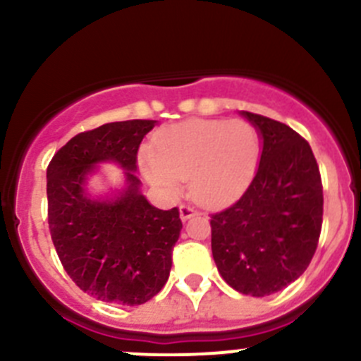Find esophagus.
<instances>
[{
	"label": "esophagus",
	"mask_w": 361,
	"mask_h": 361,
	"mask_svg": "<svg viewBox=\"0 0 361 361\" xmlns=\"http://www.w3.org/2000/svg\"><path fill=\"white\" fill-rule=\"evenodd\" d=\"M194 216H197V211H195L194 207H190V206H181L180 207V218L183 221L190 220V218H194Z\"/></svg>",
	"instance_id": "obj_1"
}]
</instances>
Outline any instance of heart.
I'll use <instances>...</instances> for the list:
<instances>
[{
	"label": "heart",
	"instance_id": "b5f03b06",
	"mask_svg": "<svg viewBox=\"0 0 361 361\" xmlns=\"http://www.w3.org/2000/svg\"><path fill=\"white\" fill-rule=\"evenodd\" d=\"M260 140L243 120H185L167 126L145 147L140 166L166 199H176L190 178V194L206 207L234 201L257 173Z\"/></svg>",
	"mask_w": 361,
	"mask_h": 361
}]
</instances>
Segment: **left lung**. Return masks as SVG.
Wrapping results in <instances>:
<instances>
[{
  "mask_svg": "<svg viewBox=\"0 0 361 361\" xmlns=\"http://www.w3.org/2000/svg\"><path fill=\"white\" fill-rule=\"evenodd\" d=\"M241 115L260 136V160L241 199L211 216V250L228 286L265 297L307 269L322 232L323 188L304 137L267 116Z\"/></svg>",
  "mask_w": 361,
  "mask_h": 361,
  "instance_id": "obj_1",
  "label": "left lung"
}]
</instances>
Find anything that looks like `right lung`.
<instances>
[{"instance_id": "1", "label": "right lung", "mask_w": 361, "mask_h": 361, "mask_svg": "<svg viewBox=\"0 0 361 361\" xmlns=\"http://www.w3.org/2000/svg\"><path fill=\"white\" fill-rule=\"evenodd\" d=\"M157 120L111 122L76 134L47 169L49 228L69 278L97 300L140 305L169 278L181 232L178 207L152 206L141 194L137 150ZM101 163L124 171L122 188L96 195Z\"/></svg>"}]
</instances>
